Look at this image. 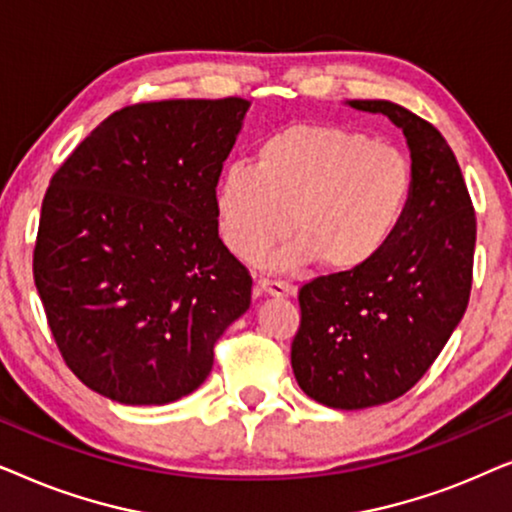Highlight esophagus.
Here are the masks:
<instances>
[{"instance_id":"34e87169","label":"esophagus","mask_w":512,"mask_h":512,"mask_svg":"<svg viewBox=\"0 0 512 512\" xmlns=\"http://www.w3.org/2000/svg\"><path fill=\"white\" fill-rule=\"evenodd\" d=\"M256 293H261V296H272V298H289V296H296V289H293L291 284L275 282V279H258Z\"/></svg>"}]
</instances>
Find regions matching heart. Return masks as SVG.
Masks as SVG:
<instances>
[{
  "instance_id": "heart-1",
  "label": "heart",
  "mask_w": 512,
  "mask_h": 512,
  "mask_svg": "<svg viewBox=\"0 0 512 512\" xmlns=\"http://www.w3.org/2000/svg\"><path fill=\"white\" fill-rule=\"evenodd\" d=\"M415 172L391 144L331 123H296L272 132L254 151V167L230 165L214 186L221 242L240 261L272 258L277 268L321 261L356 272L377 261L408 216Z\"/></svg>"
}]
</instances>
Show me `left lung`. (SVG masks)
Masks as SVG:
<instances>
[{
	"label": "left lung",
	"mask_w": 512,
	"mask_h": 512,
	"mask_svg": "<svg viewBox=\"0 0 512 512\" xmlns=\"http://www.w3.org/2000/svg\"><path fill=\"white\" fill-rule=\"evenodd\" d=\"M347 104L403 130L415 188L401 230L377 261L300 289L291 366L317 403L361 410L415 387L464 317L475 212L450 144L429 121L387 100Z\"/></svg>",
	"instance_id": "left-lung-1"
}]
</instances>
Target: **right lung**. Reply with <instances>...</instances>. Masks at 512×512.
<instances>
[{"label":"right lung","instance_id":"obj_1","mask_svg":"<svg viewBox=\"0 0 512 512\" xmlns=\"http://www.w3.org/2000/svg\"><path fill=\"white\" fill-rule=\"evenodd\" d=\"M249 102L114 111L53 174L34 284L69 370L123 405H165L207 380L249 310L251 275L216 230L214 186Z\"/></svg>","mask_w":512,"mask_h":512}]
</instances>
